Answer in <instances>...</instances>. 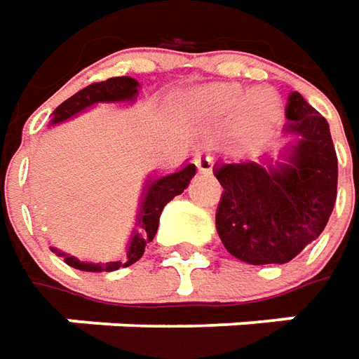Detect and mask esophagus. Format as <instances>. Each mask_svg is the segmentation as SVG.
Segmentation results:
<instances>
[{"label":"esophagus","mask_w":359,"mask_h":359,"mask_svg":"<svg viewBox=\"0 0 359 359\" xmlns=\"http://www.w3.org/2000/svg\"><path fill=\"white\" fill-rule=\"evenodd\" d=\"M194 165H196V168H198V172H203V175H210L215 161H212L210 156L196 155V158H194Z\"/></svg>","instance_id":"1"}]
</instances>
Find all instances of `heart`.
Instances as JSON below:
<instances>
[{"label": "heart", "mask_w": 359, "mask_h": 359, "mask_svg": "<svg viewBox=\"0 0 359 359\" xmlns=\"http://www.w3.org/2000/svg\"><path fill=\"white\" fill-rule=\"evenodd\" d=\"M242 89L236 85H215V87H206L204 91L194 95L191 101V107L201 113V115H230L234 111V107L241 103ZM242 125L244 130L256 133V130L266 129L270 123H274V118L278 115V103L276 97L270 89H254L246 95L242 102Z\"/></svg>", "instance_id": "b5f03b06"}]
</instances>
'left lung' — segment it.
Listing matches in <instances>:
<instances>
[{"label": "left lung", "instance_id": "obj_1", "mask_svg": "<svg viewBox=\"0 0 359 359\" xmlns=\"http://www.w3.org/2000/svg\"><path fill=\"white\" fill-rule=\"evenodd\" d=\"M284 135L294 141L274 161L218 163L217 230L246 264H286L326 229L338 192V156L327 121L298 91L288 95Z\"/></svg>", "mask_w": 359, "mask_h": 359}]
</instances>
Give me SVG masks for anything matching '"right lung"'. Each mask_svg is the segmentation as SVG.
Here are the masks:
<instances>
[{"mask_svg":"<svg viewBox=\"0 0 359 359\" xmlns=\"http://www.w3.org/2000/svg\"><path fill=\"white\" fill-rule=\"evenodd\" d=\"M139 87H141L139 81L133 79V77H111V79L101 81V83H93V85L81 89L79 93L69 97L67 101H63L57 107L51 115L49 127L69 121L75 115L83 113L85 109L99 105V103H135L139 97ZM194 172H196V167L192 163H187L184 167H180L175 172L161 175V177H155V175L147 177L144 184H142L141 201H139L137 222H135V229L130 232L129 242L125 246V256L121 260H115V262H83L79 258H75L67 252H61L53 246H51V250L57 256H61L69 266L83 270V272H113L118 268L135 264L144 254V246L155 238L163 208L189 187Z\"/></svg>","mask_w":359,"mask_h":359,"instance_id":"add662e5","label":"right lung"}]
</instances>
